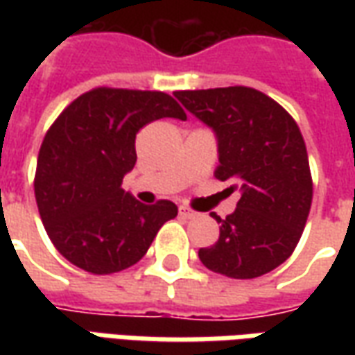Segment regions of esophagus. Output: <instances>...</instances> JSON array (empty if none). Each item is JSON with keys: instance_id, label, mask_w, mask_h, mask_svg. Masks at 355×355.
Masks as SVG:
<instances>
[{"instance_id": "obj_1", "label": "esophagus", "mask_w": 355, "mask_h": 355, "mask_svg": "<svg viewBox=\"0 0 355 355\" xmlns=\"http://www.w3.org/2000/svg\"><path fill=\"white\" fill-rule=\"evenodd\" d=\"M178 213H180V216H182V218H193V216L198 215L196 211H192V209H188V207H180L178 209Z\"/></svg>"}]
</instances>
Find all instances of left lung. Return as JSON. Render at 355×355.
<instances>
[{
    "mask_svg": "<svg viewBox=\"0 0 355 355\" xmlns=\"http://www.w3.org/2000/svg\"><path fill=\"white\" fill-rule=\"evenodd\" d=\"M188 112L216 132L215 177L239 190L236 211L220 223L200 261L216 274L253 279L289 259L312 205V173L302 132L287 110L253 87L177 91Z\"/></svg>",
    "mask_w": 355,
    "mask_h": 355,
    "instance_id": "8db88e82",
    "label": "left lung"
}]
</instances>
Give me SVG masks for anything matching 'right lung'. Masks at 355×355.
Instances as JSON below:
<instances>
[{"label":"right lung","instance_id":"obj_1","mask_svg":"<svg viewBox=\"0 0 355 355\" xmlns=\"http://www.w3.org/2000/svg\"><path fill=\"white\" fill-rule=\"evenodd\" d=\"M162 117L184 121L186 112L162 91L96 87L49 127L37 155L35 201L53 245L73 266L96 275L121 272L177 216L173 201L144 205L121 188L137 163V132Z\"/></svg>","mask_w":355,"mask_h":355}]
</instances>
